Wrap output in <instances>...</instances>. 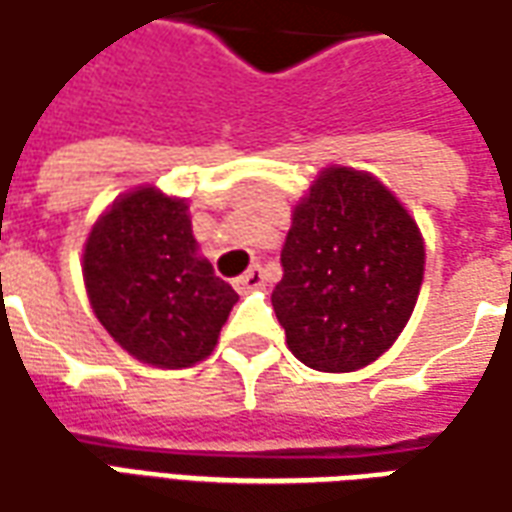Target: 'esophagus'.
Wrapping results in <instances>:
<instances>
[{
  "label": "esophagus",
  "mask_w": 512,
  "mask_h": 512,
  "mask_svg": "<svg viewBox=\"0 0 512 512\" xmlns=\"http://www.w3.org/2000/svg\"><path fill=\"white\" fill-rule=\"evenodd\" d=\"M232 285H235V291L238 293L255 291V288H260V285H263V271H260V266H252L249 271H246V274L235 277V280H232Z\"/></svg>",
  "instance_id": "1"
}]
</instances>
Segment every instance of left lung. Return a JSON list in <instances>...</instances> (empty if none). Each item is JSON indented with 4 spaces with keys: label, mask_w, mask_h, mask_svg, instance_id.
Returning <instances> with one entry per match:
<instances>
[{
    "label": "left lung",
    "mask_w": 512,
    "mask_h": 512,
    "mask_svg": "<svg viewBox=\"0 0 512 512\" xmlns=\"http://www.w3.org/2000/svg\"><path fill=\"white\" fill-rule=\"evenodd\" d=\"M271 293L293 357L357 371L388 352L416 307L424 238L402 202L366 171L330 166L293 207Z\"/></svg>",
    "instance_id": "left-lung-1"
}]
</instances>
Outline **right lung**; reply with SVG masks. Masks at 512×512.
I'll return each instance as SVG.
<instances>
[{
	"mask_svg": "<svg viewBox=\"0 0 512 512\" xmlns=\"http://www.w3.org/2000/svg\"><path fill=\"white\" fill-rule=\"evenodd\" d=\"M196 249L185 199L157 188L119 196L94 224L82 255L88 299L135 360L188 368L213 352L238 293Z\"/></svg>",
	"mask_w": 512,
	"mask_h": 512,
	"instance_id": "add662e5",
	"label": "right lung"
}]
</instances>
